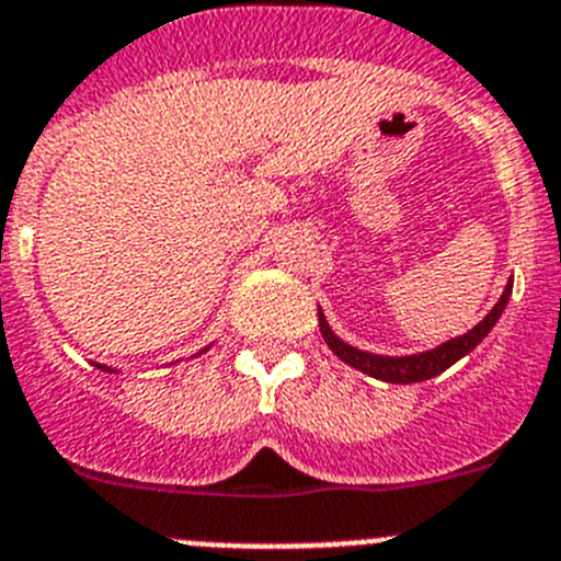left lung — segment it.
<instances>
[{"label":"left lung","instance_id":"left-lung-1","mask_svg":"<svg viewBox=\"0 0 561 561\" xmlns=\"http://www.w3.org/2000/svg\"><path fill=\"white\" fill-rule=\"evenodd\" d=\"M508 297H512V280L505 284V291L500 295V300L494 304V309L474 325L472 331H466V334L455 336V340L444 342L438 348L424 351V354H413V356H381V354H368V351H359L348 342H342L334 331L329 329L325 323L323 311L317 309V317H320V334H323L325 345L340 356L342 362H348L351 368L362 370V374L374 376V379L381 381H393V385H410V381H424L433 379V376L444 374L449 365L466 356L469 351H474L483 342V336L494 329V323L503 314L505 304H508Z\"/></svg>","mask_w":561,"mask_h":561}]
</instances>
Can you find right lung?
<instances>
[{
	"mask_svg": "<svg viewBox=\"0 0 561 561\" xmlns=\"http://www.w3.org/2000/svg\"><path fill=\"white\" fill-rule=\"evenodd\" d=\"M98 368H101V370H112V368H106V365H98ZM112 374H114V370H112Z\"/></svg>",
	"mask_w": 561,
	"mask_h": 561,
	"instance_id": "1",
	"label": "right lung"
}]
</instances>
